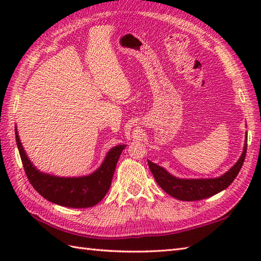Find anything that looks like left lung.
Returning a JSON list of instances; mask_svg holds the SVG:
<instances>
[{"label": "left lung", "mask_w": 261, "mask_h": 261, "mask_svg": "<svg viewBox=\"0 0 261 261\" xmlns=\"http://www.w3.org/2000/svg\"><path fill=\"white\" fill-rule=\"evenodd\" d=\"M247 136L248 135L246 134L245 146H243V151L239 160L226 173L220 177L188 179L178 178V177L168 173L162 166L153 164L150 160H148L149 168H150L158 185L170 196L180 199V201H199V199L207 198L228 188L231 185V182L234 180L237 175L239 174L246 158Z\"/></svg>", "instance_id": "obj_1"}]
</instances>
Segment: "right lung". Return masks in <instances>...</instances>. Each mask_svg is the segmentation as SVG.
<instances>
[{
    "label": "right lung",
    "mask_w": 261,
    "mask_h": 261,
    "mask_svg": "<svg viewBox=\"0 0 261 261\" xmlns=\"http://www.w3.org/2000/svg\"><path fill=\"white\" fill-rule=\"evenodd\" d=\"M15 126V140L28 179L33 188L49 202L66 207H91L101 202L110 190L111 181L125 145L110 149L101 166L92 174L81 177H59L42 173L31 163L22 146Z\"/></svg>",
    "instance_id": "obj_1"
}]
</instances>
